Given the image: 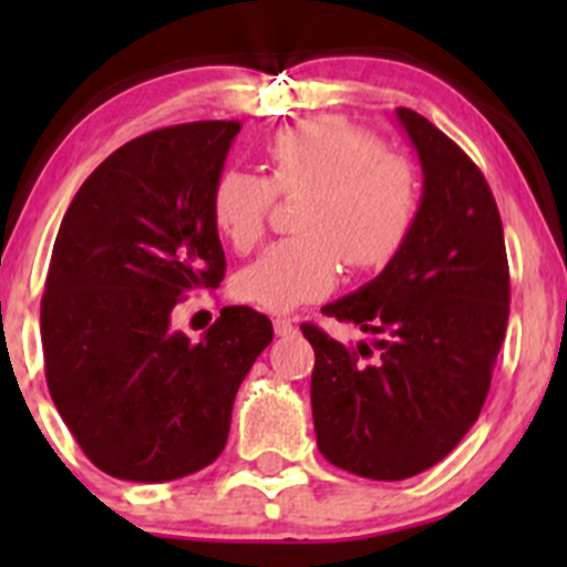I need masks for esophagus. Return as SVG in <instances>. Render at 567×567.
<instances>
[{
	"label": "esophagus",
	"instance_id": "esophagus-1",
	"mask_svg": "<svg viewBox=\"0 0 567 567\" xmlns=\"http://www.w3.org/2000/svg\"><path fill=\"white\" fill-rule=\"evenodd\" d=\"M274 331H277V337H288L296 331V323L290 318H277L274 320Z\"/></svg>",
	"mask_w": 567,
	"mask_h": 567
}]
</instances>
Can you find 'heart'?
Here are the masks:
<instances>
[{
    "instance_id": "1",
    "label": "heart",
    "mask_w": 567,
    "mask_h": 567,
    "mask_svg": "<svg viewBox=\"0 0 567 567\" xmlns=\"http://www.w3.org/2000/svg\"><path fill=\"white\" fill-rule=\"evenodd\" d=\"M268 177L230 167L210 188V219L236 251L266 236L274 199L299 197L296 227L236 274L241 301L290 312L329 296L342 274L386 266L414 230L420 175L409 158L384 151L362 125L323 114L288 125L262 142Z\"/></svg>"
}]
</instances>
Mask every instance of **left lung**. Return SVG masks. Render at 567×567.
<instances>
[{
    "label": "left lung",
    "instance_id": "left-lung-1",
    "mask_svg": "<svg viewBox=\"0 0 567 567\" xmlns=\"http://www.w3.org/2000/svg\"><path fill=\"white\" fill-rule=\"evenodd\" d=\"M400 125L422 164V203L403 249L323 316L379 334L348 348L316 323L312 420L337 468L405 480L447 458L477 422L511 316L496 199L477 164L411 109Z\"/></svg>",
    "mask_w": 567,
    "mask_h": 567
}]
</instances>
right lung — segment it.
Wrapping results in <instances>:
<instances>
[{
	"mask_svg": "<svg viewBox=\"0 0 567 567\" xmlns=\"http://www.w3.org/2000/svg\"><path fill=\"white\" fill-rule=\"evenodd\" d=\"M238 120L169 125L125 142L73 197L40 301L45 384L101 472L167 483L219 458L241 381L271 320L225 307L199 342L169 316L225 277L210 188Z\"/></svg>",
	"mask_w": 567,
	"mask_h": 567,
	"instance_id": "add662e5",
	"label": "right lung"
}]
</instances>
